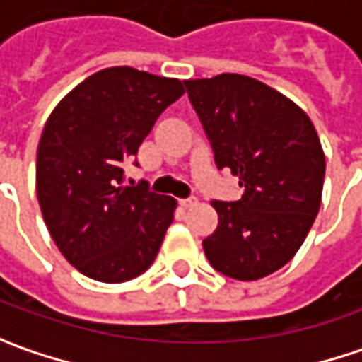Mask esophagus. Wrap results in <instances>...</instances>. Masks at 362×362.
<instances>
[{
    "label": "esophagus",
    "mask_w": 362,
    "mask_h": 362,
    "mask_svg": "<svg viewBox=\"0 0 362 362\" xmlns=\"http://www.w3.org/2000/svg\"><path fill=\"white\" fill-rule=\"evenodd\" d=\"M197 203V199L195 197H187V199H179V205L183 207V209H187V207H193Z\"/></svg>",
    "instance_id": "34e87169"
}]
</instances>
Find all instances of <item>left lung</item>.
<instances>
[{"label": "left lung", "instance_id": "1", "mask_svg": "<svg viewBox=\"0 0 362 362\" xmlns=\"http://www.w3.org/2000/svg\"><path fill=\"white\" fill-rule=\"evenodd\" d=\"M217 169L238 175L242 199L211 202L219 223L203 240L209 264L233 280H259L300 250L320 209L325 153L306 112L242 74L185 80Z\"/></svg>", "mask_w": 362, "mask_h": 362}]
</instances>
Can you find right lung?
Listing matches in <instances>:
<instances>
[{
    "label": "right lung",
    "instance_id": "right-lung-1",
    "mask_svg": "<svg viewBox=\"0 0 362 362\" xmlns=\"http://www.w3.org/2000/svg\"><path fill=\"white\" fill-rule=\"evenodd\" d=\"M183 92L177 78L115 66L49 115L37 145V202L62 256L92 280H132L159 254L177 203L145 183L122 185V167Z\"/></svg>",
    "mask_w": 362,
    "mask_h": 362
}]
</instances>
